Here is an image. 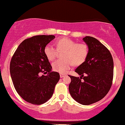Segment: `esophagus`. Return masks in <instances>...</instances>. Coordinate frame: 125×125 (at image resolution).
<instances>
[{"label": "esophagus", "mask_w": 125, "mask_h": 125, "mask_svg": "<svg viewBox=\"0 0 125 125\" xmlns=\"http://www.w3.org/2000/svg\"><path fill=\"white\" fill-rule=\"evenodd\" d=\"M66 76V74H62V73H61V74H60V77H61V78H62V77H64Z\"/></svg>", "instance_id": "1"}]
</instances>
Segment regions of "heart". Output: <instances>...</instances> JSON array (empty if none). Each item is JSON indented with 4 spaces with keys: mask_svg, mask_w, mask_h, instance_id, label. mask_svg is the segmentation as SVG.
Segmentation results:
<instances>
[{
    "mask_svg": "<svg viewBox=\"0 0 125 125\" xmlns=\"http://www.w3.org/2000/svg\"><path fill=\"white\" fill-rule=\"evenodd\" d=\"M56 49L51 44H47L44 49L45 56L49 61H53L58 51L62 52V58L56 60L52 63L53 69L55 72L64 73L70 68L72 64L78 66L85 61L89 53L87 44L83 43H77L67 38L59 39L56 42Z\"/></svg>",
    "mask_w": 125,
    "mask_h": 125,
    "instance_id": "heart-1",
    "label": "heart"
}]
</instances>
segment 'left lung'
Instances as JSON below:
<instances>
[{
  "label": "left lung",
  "instance_id": "left-lung-1",
  "mask_svg": "<svg viewBox=\"0 0 125 125\" xmlns=\"http://www.w3.org/2000/svg\"><path fill=\"white\" fill-rule=\"evenodd\" d=\"M83 40L88 46V55L74 71L81 77L69 75L71 79L69 90L77 102L89 105L104 98L109 91L113 77V61L109 51L96 39L86 36Z\"/></svg>",
  "mask_w": 125,
  "mask_h": 125
}]
</instances>
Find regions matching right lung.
<instances>
[{"mask_svg":"<svg viewBox=\"0 0 125 125\" xmlns=\"http://www.w3.org/2000/svg\"><path fill=\"white\" fill-rule=\"evenodd\" d=\"M54 35H38L23 41L13 55L10 73L16 90L25 101L33 104L45 103L52 96L59 73L52 71L44 49ZM44 72L46 76L40 75Z\"/></svg>","mask_w":125,"mask_h":125,"instance_id":"right-lung-1","label":"right lung"}]
</instances>
